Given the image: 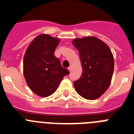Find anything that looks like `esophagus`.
<instances>
[{
    "label": "esophagus",
    "mask_w": 134,
    "mask_h": 134,
    "mask_svg": "<svg viewBox=\"0 0 134 134\" xmlns=\"http://www.w3.org/2000/svg\"><path fill=\"white\" fill-rule=\"evenodd\" d=\"M71 69H72V67H71V66H70V67H68V70H69V71H71Z\"/></svg>",
    "instance_id": "esophagus-1"
}]
</instances>
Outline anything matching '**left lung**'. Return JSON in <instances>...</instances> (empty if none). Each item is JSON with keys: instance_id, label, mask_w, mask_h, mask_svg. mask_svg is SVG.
I'll return each instance as SVG.
<instances>
[{"instance_id": "8db88e82", "label": "left lung", "mask_w": 134, "mask_h": 134, "mask_svg": "<svg viewBox=\"0 0 134 134\" xmlns=\"http://www.w3.org/2000/svg\"><path fill=\"white\" fill-rule=\"evenodd\" d=\"M72 44L79 53L83 72L74 82L76 91L86 99L100 97L110 86L114 70V58L111 50L96 37L75 38Z\"/></svg>"}]
</instances>
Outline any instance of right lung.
I'll use <instances>...</instances> for the list:
<instances>
[{"label":"right lung","instance_id":"right-lung-1","mask_svg":"<svg viewBox=\"0 0 134 134\" xmlns=\"http://www.w3.org/2000/svg\"><path fill=\"white\" fill-rule=\"evenodd\" d=\"M60 39L41 34L30 42L24 57L26 83L37 95L46 97L53 94L69 71L61 66L54 52Z\"/></svg>","mask_w":134,"mask_h":134}]
</instances>
